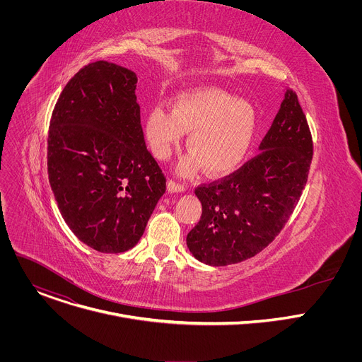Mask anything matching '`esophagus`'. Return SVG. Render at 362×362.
<instances>
[{
    "label": "esophagus",
    "instance_id": "esophagus-1",
    "mask_svg": "<svg viewBox=\"0 0 362 362\" xmlns=\"http://www.w3.org/2000/svg\"><path fill=\"white\" fill-rule=\"evenodd\" d=\"M168 189H169L170 192H185L186 187H185L183 183H179V182L170 179V180L168 182Z\"/></svg>",
    "mask_w": 362,
    "mask_h": 362
}]
</instances>
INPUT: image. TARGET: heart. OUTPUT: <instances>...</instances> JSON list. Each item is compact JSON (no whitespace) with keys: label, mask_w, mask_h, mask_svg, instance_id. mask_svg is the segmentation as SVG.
I'll use <instances>...</instances> for the list:
<instances>
[{"label":"heart","mask_w":362,"mask_h":362,"mask_svg":"<svg viewBox=\"0 0 362 362\" xmlns=\"http://www.w3.org/2000/svg\"><path fill=\"white\" fill-rule=\"evenodd\" d=\"M256 129L253 107L242 98L204 87L179 95L173 109L154 107L146 122V134L158 159H168L183 133L193 158L183 163L190 172L199 163L209 175L235 169L246 156Z\"/></svg>","instance_id":"heart-1"}]
</instances>
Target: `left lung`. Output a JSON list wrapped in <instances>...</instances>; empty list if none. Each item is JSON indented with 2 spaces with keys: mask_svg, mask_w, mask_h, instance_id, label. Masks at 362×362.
<instances>
[{
  "mask_svg": "<svg viewBox=\"0 0 362 362\" xmlns=\"http://www.w3.org/2000/svg\"><path fill=\"white\" fill-rule=\"evenodd\" d=\"M259 148L233 173L194 189L202 216L186 242L206 265L238 264L259 253L279 235L299 202L314 143L295 91L286 90Z\"/></svg>",
  "mask_w": 362,
  "mask_h": 362,
  "instance_id": "left-lung-1",
  "label": "left lung"
}]
</instances>
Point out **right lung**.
Here are the masks:
<instances>
[{"mask_svg":"<svg viewBox=\"0 0 362 362\" xmlns=\"http://www.w3.org/2000/svg\"><path fill=\"white\" fill-rule=\"evenodd\" d=\"M137 76L105 60L78 70L49 120L47 170L71 232L103 253L132 249L166 192L147 150Z\"/></svg>","mask_w":362,"mask_h":362,"instance_id":"1","label":"right lung"}]
</instances>
